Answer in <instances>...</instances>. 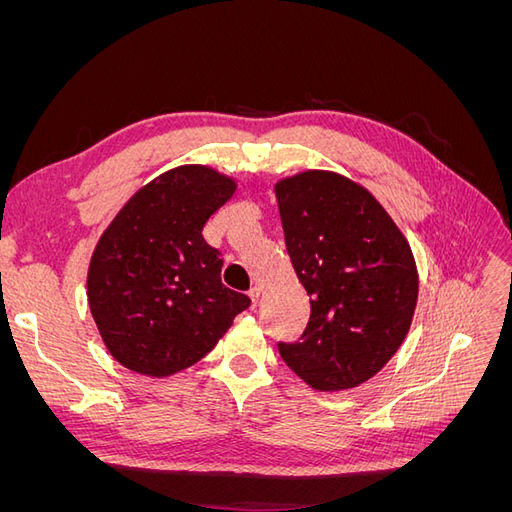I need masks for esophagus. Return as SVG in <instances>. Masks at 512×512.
Segmentation results:
<instances>
[{
    "label": "esophagus",
    "instance_id": "esophagus-1",
    "mask_svg": "<svg viewBox=\"0 0 512 512\" xmlns=\"http://www.w3.org/2000/svg\"><path fill=\"white\" fill-rule=\"evenodd\" d=\"M260 286H254L252 290H250V299H252V307H256L258 305V301H260Z\"/></svg>",
    "mask_w": 512,
    "mask_h": 512
}]
</instances>
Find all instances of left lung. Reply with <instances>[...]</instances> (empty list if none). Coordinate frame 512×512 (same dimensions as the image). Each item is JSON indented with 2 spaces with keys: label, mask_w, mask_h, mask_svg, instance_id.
<instances>
[{
  "label": "left lung",
  "mask_w": 512,
  "mask_h": 512,
  "mask_svg": "<svg viewBox=\"0 0 512 512\" xmlns=\"http://www.w3.org/2000/svg\"><path fill=\"white\" fill-rule=\"evenodd\" d=\"M286 250L312 314L299 342L280 344L312 389H354L391 361L410 331L418 271L404 232L356 181L303 170L275 183Z\"/></svg>",
  "instance_id": "8db88e82"
}]
</instances>
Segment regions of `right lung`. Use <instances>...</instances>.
Returning <instances> with one entry per match:
<instances>
[{
  "label": "right lung",
  "mask_w": 512,
  "mask_h": 512,
  "mask_svg": "<svg viewBox=\"0 0 512 512\" xmlns=\"http://www.w3.org/2000/svg\"><path fill=\"white\" fill-rule=\"evenodd\" d=\"M237 181L203 164L170 168L143 185L91 254L87 301L123 367L168 378L198 363L250 307L222 284L220 252L203 237Z\"/></svg>",
  "instance_id": "right-lung-1"
}]
</instances>
